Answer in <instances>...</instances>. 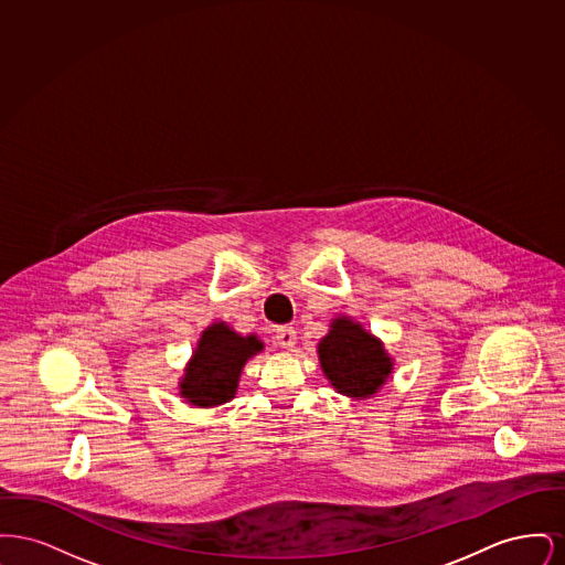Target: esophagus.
<instances>
[{
    "label": "esophagus",
    "mask_w": 565,
    "mask_h": 565,
    "mask_svg": "<svg viewBox=\"0 0 565 565\" xmlns=\"http://www.w3.org/2000/svg\"><path fill=\"white\" fill-rule=\"evenodd\" d=\"M275 339H277L279 348H284V350H292L296 343V330L292 326H281V328H277Z\"/></svg>",
    "instance_id": "obj_1"
}]
</instances>
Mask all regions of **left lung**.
I'll return each instance as SVG.
<instances>
[{
  "instance_id": "obj_1",
  "label": "left lung",
  "mask_w": 565,
  "mask_h": 565,
  "mask_svg": "<svg viewBox=\"0 0 565 565\" xmlns=\"http://www.w3.org/2000/svg\"><path fill=\"white\" fill-rule=\"evenodd\" d=\"M318 351L323 373L345 396L371 398L392 373V360L375 337L345 318L334 322Z\"/></svg>"
}]
</instances>
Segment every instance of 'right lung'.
I'll return each mask as SVG.
<instances>
[{
	"mask_svg": "<svg viewBox=\"0 0 565 565\" xmlns=\"http://www.w3.org/2000/svg\"><path fill=\"white\" fill-rule=\"evenodd\" d=\"M263 351L256 337H239L224 323L210 326L182 379V396L196 406L228 403L237 392V381L247 358Z\"/></svg>",
	"mask_w": 565,
	"mask_h": 565,
	"instance_id": "obj_1",
	"label": "right lung"
}]
</instances>
